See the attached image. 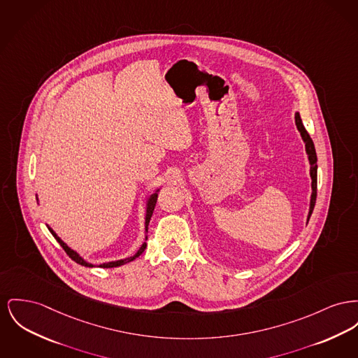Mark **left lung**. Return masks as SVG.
I'll return each instance as SVG.
<instances>
[{
	"mask_svg": "<svg viewBox=\"0 0 358 358\" xmlns=\"http://www.w3.org/2000/svg\"><path fill=\"white\" fill-rule=\"evenodd\" d=\"M294 123H296V127H297V129H299V132H300V135H301L303 142L306 143V152H307L308 161H310V176H311V180H313V182H311L313 193H311V199H310V210H308V216H307V223H308V220H310V217H311V213H313L314 207H315L316 184H317V165H316V161H317V158H316L314 142H313L311 136L308 135V132L306 131V128L303 126V122H301V119H300L299 112L294 113Z\"/></svg>",
	"mask_w": 358,
	"mask_h": 358,
	"instance_id": "left-lung-1",
	"label": "left lung"
}]
</instances>
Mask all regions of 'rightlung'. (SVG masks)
<instances>
[{
	"label": "right lung",
	"instance_id": "obj_1",
	"mask_svg": "<svg viewBox=\"0 0 358 358\" xmlns=\"http://www.w3.org/2000/svg\"><path fill=\"white\" fill-rule=\"evenodd\" d=\"M158 192H159V189L154 190V192H152V194H150V197L146 200V216H145V231H146V236H145V242L141 245V248L138 249V252H135L134 255L127 257V258H123V259L109 261V262H104V264H100V265H94V264H92V262H87V261H86L85 258H83L78 252H76V250H73L71 248H69V246L64 243V241L57 235V232L54 231L48 224H47V227H48L50 232L52 234V236L57 239V242L64 248V250L66 252V254H67L73 261H76L77 264H80V265H83V266H86V268H117V266H122V265H124V264H128V262L134 261L135 258H138L142 252L146 250V246H148L146 241H148V223H150V219H151V216H152L154 207H155V204H157ZM36 200L39 201V199H38V197H36Z\"/></svg>",
	"mask_w": 358,
	"mask_h": 358
}]
</instances>
